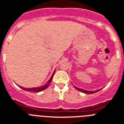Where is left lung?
Masks as SVG:
<instances>
[{
  "mask_svg": "<svg viewBox=\"0 0 124 124\" xmlns=\"http://www.w3.org/2000/svg\"><path fill=\"white\" fill-rule=\"evenodd\" d=\"M74 86V88H76V89H78V91H81L82 93H86V94H93V93H94L98 92V91H100V90H101V89H99L98 90H96V91H88V90H85V89L79 88L75 86Z\"/></svg>",
  "mask_w": 124,
  "mask_h": 124,
  "instance_id": "8db88e82",
  "label": "left lung"
}]
</instances>
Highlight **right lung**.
<instances>
[{
  "label": "right lung",
  "mask_w": 124,
  "mask_h": 124,
  "mask_svg": "<svg viewBox=\"0 0 124 124\" xmlns=\"http://www.w3.org/2000/svg\"><path fill=\"white\" fill-rule=\"evenodd\" d=\"M55 70H54V72H53L52 75V76L51 78H50V79L48 81L47 83L46 84H45L43 86H41L40 87H36V88H23V87H21V86H19L21 89H23L24 91H30V92H40V91H43V90H44V89H46L47 88L48 86H49L50 83H51L52 81V80L53 79V77L54 76V74H55Z\"/></svg>",
  "instance_id": "right-lung-1"
}]
</instances>
